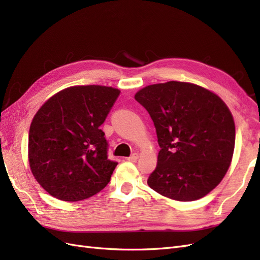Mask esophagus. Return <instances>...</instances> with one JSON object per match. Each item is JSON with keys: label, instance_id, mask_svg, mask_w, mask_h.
I'll return each instance as SVG.
<instances>
[{"label": "esophagus", "instance_id": "obj_1", "mask_svg": "<svg viewBox=\"0 0 260 260\" xmlns=\"http://www.w3.org/2000/svg\"><path fill=\"white\" fill-rule=\"evenodd\" d=\"M138 158H139V154L138 153H133L131 156L128 157L127 159L130 160V161H136Z\"/></svg>", "mask_w": 260, "mask_h": 260}]
</instances>
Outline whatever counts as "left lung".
<instances>
[{"mask_svg":"<svg viewBox=\"0 0 260 260\" xmlns=\"http://www.w3.org/2000/svg\"><path fill=\"white\" fill-rule=\"evenodd\" d=\"M135 98L151 116L160 147L149 187L181 202L214 190L229 169L235 144L233 117L223 101L179 81L148 85Z\"/></svg>","mask_w":260,"mask_h":260,"instance_id":"left-lung-1","label":"left lung"}]
</instances>
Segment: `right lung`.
Instances as JSON below:
<instances>
[{"instance_id":"1","label":"right lung","mask_w":260,"mask_h":260,"mask_svg":"<svg viewBox=\"0 0 260 260\" xmlns=\"http://www.w3.org/2000/svg\"><path fill=\"white\" fill-rule=\"evenodd\" d=\"M120 91L102 85L72 86L39 109L29 130V164L40 185L54 198L77 202L108 184L117 161L100 125Z\"/></svg>"}]
</instances>
